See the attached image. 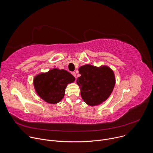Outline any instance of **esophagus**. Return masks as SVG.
<instances>
[{
	"label": "esophagus",
	"mask_w": 153,
	"mask_h": 153,
	"mask_svg": "<svg viewBox=\"0 0 153 153\" xmlns=\"http://www.w3.org/2000/svg\"><path fill=\"white\" fill-rule=\"evenodd\" d=\"M72 74H73L75 77H76V73L75 72H73V73H72Z\"/></svg>",
	"instance_id": "34e87169"
}]
</instances>
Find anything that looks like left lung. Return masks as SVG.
Instances as JSON below:
<instances>
[{
    "label": "left lung",
    "instance_id": "8db88e82",
    "mask_svg": "<svg viewBox=\"0 0 153 153\" xmlns=\"http://www.w3.org/2000/svg\"><path fill=\"white\" fill-rule=\"evenodd\" d=\"M77 79L83 101L90 106L98 105L110 96L116 83L113 71L107 66L85 65L79 69Z\"/></svg>",
    "mask_w": 153,
    "mask_h": 153
}]
</instances>
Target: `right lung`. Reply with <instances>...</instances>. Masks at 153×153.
Listing matches in <instances>:
<instances>
[{"instance_id":"obj_1","label":"right lung","mask_w":153,"mask_h":153,"mask_svg":"<svg viewBox=\"0 0 153 153\" xmlns=\"http://www.w3.org/2000/svg\"><path fill=\"white\" fill-rule=\"evenodd\" d=\"M74 80V77L67 71L53 68L35 76L33 83L41 99L47 103L56 104L63 98L67 85Z\"/></svg>"}]
</instances>
